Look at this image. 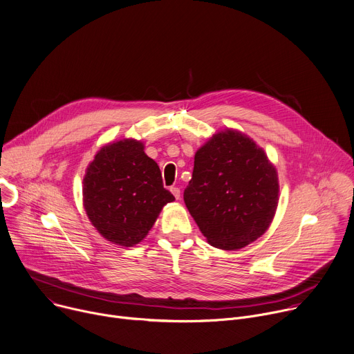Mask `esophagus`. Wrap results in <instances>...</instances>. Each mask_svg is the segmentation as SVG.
<instances>
[{
	"mask_svg": "<svg viewBox=\"0 0 354 354\" xmlns=\"http://www.w3.org/2000/svg\"><path fill=\"white\" fill-rule=\"evenodd\" d=\"M170 191H171V194H173L174 197H176V200H178V198H180L181 191H180V188H178V187H171V188H170Z\"/></svg>",
	"mask_w": 354,
	"mask_h": 354,
	"instance_id": "34e87169",
	"label": "esophagus"
}]
</instances>
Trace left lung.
<instances>
[{"label":"left lung","mask_w":354,"mask_h":354,"mask_svg":"<svg viewBox=\"0 0 354 354\" xmlns=\"http://www.w3.org/2000/svg\"><path fill=\"white\" fill-rule=\"evenodd\" d=\"M279 176L245 133H215L194 157L184 203L214 248L236 250L268 229L279 204Z\"/></svg>","instance_id":"left-lung-1"}]
</instances>
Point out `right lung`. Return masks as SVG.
Masks as SVG:
<instances>
[{
    "instance_id": "add662e5",
    "label": "right lung",
    "mask_w": 354,
    "mask_h": 354,
    "mask_svg": "<svg viewBox=\"0 0 354 354\" xmlns=\"http://www.w3.org/2000/svg\"><path fill=\"white\" fill-rule=\"evenodd\" d=\"M157 163L135 139L101 147L83 180L88 219L102 236L120 246L142 242L163 207L173 203Z\"/></svg>"
}]
</instances>
